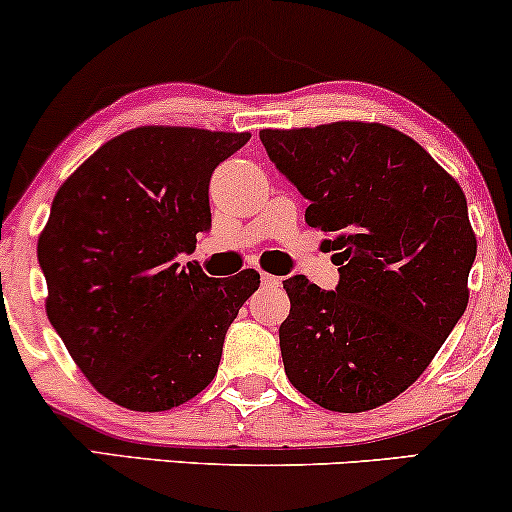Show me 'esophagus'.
Segmentation results:
<instances>
[{"instance_id":"esophagus-1","label":"esophagus","mask_w":512,"mask_h":512,"mask_svg":"<svg viewBox=\"0 0 512 512\" xmlns=\"http://www.w3.org/2000/svg\"><path fill=\"white\" fill-rule=\"evenodd\" d=\"M260 279H262V286L264 288H276L281 283V279H276L274 274H267V272H262Z\"/></svg>"}]
</instances>
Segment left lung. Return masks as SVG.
Wrapping results in <instances>:
<instances>
[{
	"label": "left lung",
	"instance_id": "left-lung-1",
	"mask_svg": "<svg viewBox=\"0 0 512 512\" xmlns=\"http://www.w3.org/2000/svg\"><path fill=\"white\" fill-rule=\"evenodd\" d=\"M262 145L310 200L305 221L341 281H283L286 377L312 403L365 412L420 379L463 317L477 255L455 178L410 135L369 121L264 128Z\"/></svg>",
	"mask_w": 512,
	"mask_h": 512
}]
</instances>
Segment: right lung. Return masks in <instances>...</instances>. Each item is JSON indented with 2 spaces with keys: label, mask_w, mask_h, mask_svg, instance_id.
Listing matches in <instances>:
<instances>
[{
  "label": "right lung",
  "mask_w": 512,
  "mask_h": 512,
  "mask_svg": "<svg viewBox=\"0 0 512 512\" xmlns=\"http://www.w3.org/2000/svg\"><path fill=\"white\" fill-rule=\"evenodd\" d=\"M250 133L140 126L61 183L38 238L45 310L85 379L121 408L162 412L207 389L260 274L181 267L212 226L209 178Z\"/></svg>",
  "instance_id": "1"
}]
</instances>
